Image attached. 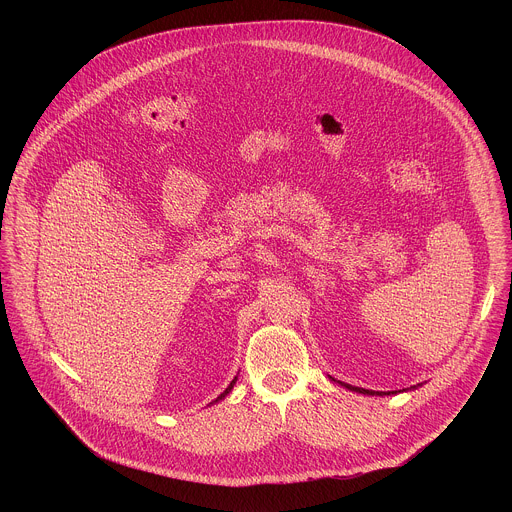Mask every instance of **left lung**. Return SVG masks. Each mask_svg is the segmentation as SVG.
Instances as JSON below:
<instances>
[{
  "mask_svg": "<svg viewBox=\"0 0 512 512\" xmlns=\"http://www.w3.org/2000/svg\"><path fill=\"white\" fill-rule=\"evenodd\" d=\"M331 380H335V378H331ZM341 384H343V382H341ZM343 386L349 388V390L361 392V394H372V396H374V394H380V396H382V394H390V392H374V390H366V388H355V386H351V384H343ZM392 394H394V392H392Z\"/></svg>",
  "mask_w": 512,
  "mask_h": 512,
  "instance_id": "left-lung-1",
  "label": "left lung"
}]
</instances>
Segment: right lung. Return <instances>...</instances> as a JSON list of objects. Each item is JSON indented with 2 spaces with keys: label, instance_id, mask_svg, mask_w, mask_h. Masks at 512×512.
Listing matches in <instances>:
<instances>
[{
  "label": "right lung",
  "instance_id": "add662e5",
  "mask_svg": "<svg viewBox=\"0 0 512 512\" xmlns=\"http://www.w3.org/2000/svg\"><path fill=\"white\" fill-rule=\"evenodd\" d=\"M234 382H236V378H234V380H232V382H230V384H228V388H226V390H224V392H222V394H220L219 398H217V400H215V402H219V400H222V398H224V396H226V394H228V392H230V390H232V386H234Z\"/></svg>",
  "mask_w": 512,
  "mask_h": 512
}]
</instances>
